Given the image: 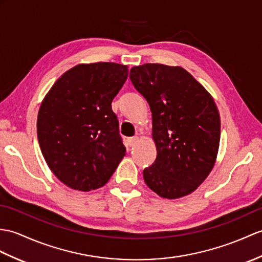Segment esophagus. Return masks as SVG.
Returning a JSON list of instances; mask_svg holds the SVG:
<instances>
[{
  "label": "esophagus",
  "instance_id": "obj_1",
  "mask_svg": "<svg viewBox=\"0 0 262 262\" xmlns=\"http://www.w3.org/2000/svg\"><path fill=\"white\" fill-rule=\"evenodd\" d=\"M127 142H128L129 146H134L138 142V137H136V136L135 137H130V138H128V141H127Z\"/></svg>",
  "mask_w": 262,
  "mask_h": 262
}]
</instances>
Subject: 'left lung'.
<instances>
[{
	"instance_id": "obj_1",
	"label": "left lung",
	"mask_w": 262,
	"mask_h": 262,
	"mask_svg": "<svg viewBox=\"0 0 262 262\" xmlns=\"http://www.w3.org/2000/svg\"><path fill=\"white\" fill-rule=\"evenodd\" d=\"M129 78L147 100L157 156L143 172L165 199L188 195L212 171L220 144V115L212 96L191 74L161 63L133 67Z\"/></svg>"
}]
</instances>
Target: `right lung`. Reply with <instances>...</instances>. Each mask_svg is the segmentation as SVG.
Masks as SVG:
<instances>
[{"instance_id":"add662e5","label":"right lung","mask_w":262,"mask_h":262,"mask_svg":"<svg viewBox=\"0 0 262 262\" xmlns=\"http://www.w3.org/2000/svg\"><path fill=\"white\" fill-rule=\"evenodd\" d=\"M128 67L80 63L66 71L42 101L36 132L49 168L78 191L105 185L125 156L112 101Z\"/></svg>"}]
</instances>
